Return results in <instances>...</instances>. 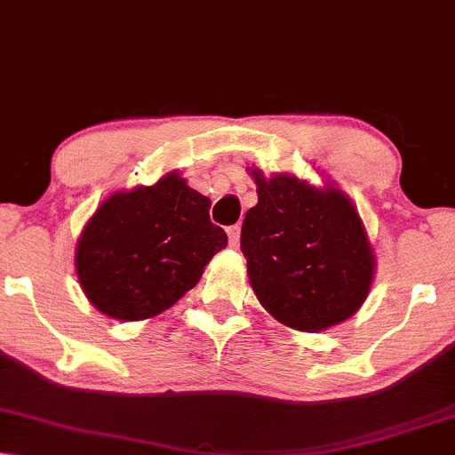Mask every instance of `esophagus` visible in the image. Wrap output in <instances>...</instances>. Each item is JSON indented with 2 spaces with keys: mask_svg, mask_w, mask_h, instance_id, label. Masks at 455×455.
Returning a JSON list of instances; mask_svg holds the SVG:
<instances>
[{
  "mask_svg": "<svg viewBox=\"0 0 455 455\" xmlns=\"http://www.w3.org/2000/svg\"><path fill=\"white\" fill-rule=\"evenodd\" d=\"M227 233H228V245L237 247L239 245V235H241L239 224H235V227H228Z\"/></svg>",
  "mask_w": 455,
  "mask_h": 455,
  "instance_id": "esophagus-1",
  "label": "esophagus"
}]
</instances>
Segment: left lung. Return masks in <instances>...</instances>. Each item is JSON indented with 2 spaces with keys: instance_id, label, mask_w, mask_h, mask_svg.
<instances>
[{
  "instance_id": "1",
  "label": "left lung",
  "mask_w": 455,
  "mask_h": 455,
  "mask_svg": "<svg viewBox=\"0 0 455 455\" xmlns=\"http://www.w3.org/2000/svg\"><path fill=\"white\" fill-rule=\"evenodd\" d=\"M258 204L241 227V251L258 300L281 323L319 331L359 310L373 254L355 205L336 188L251 172Z\"/></svg>"
}]
</instances>
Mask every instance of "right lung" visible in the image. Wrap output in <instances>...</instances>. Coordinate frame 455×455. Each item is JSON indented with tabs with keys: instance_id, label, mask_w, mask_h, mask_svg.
<instances>
[{
	"instance_id": "obj_1",
	"label": "right lung",
	"mask_w": 455,
	"mask_h": 455,
	"mask_svg": "<svg viewBox=\"0 0 455 455\" xmlns=\"http://www.w3.org/2000/svg\"><path fill=\"white\" fill-rule=\"evenodd\" d=\"M224 247L227 233L210 220V199L168 174L108 197L84 228L75 267L100 313L140 321L193 290Z\"/></svg>"
}]
</instances>
